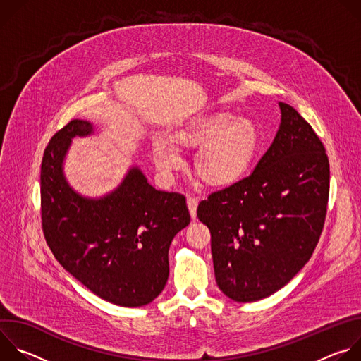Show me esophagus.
I'll return each mask as SVG.
<instances>
[{"label": "esophagus", "instance_id": "1", "mask_svg": "<svg viewBox=\"0 0 361 361\" xmlns=\"http://www.w3.org/2000/svg\"><path fill=\"white\" fill-rule=\"evenodd\" d=\"M187 205L192 219L197 217V207H198V200L195 197H187Z\"/></svg>", "mask_w": 361, "mask_h": 361}]
</instances>
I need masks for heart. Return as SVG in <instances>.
<instances>
[{"label":"heart","instance_id":"obj_1","mask_svg":"<svg viewBox=\"0 0 361 361\" xmlns=\"http://www.w3.org/2000/svg\"><path fill=\"white\" fill-rule=\"evenodd\" d=\"M176 140L199 147L194 167L201 180L212 185H226L238 180L254 161L260 148V130L250 118H235L224 111L197 116L183 124ZM154 160L163 176H171L181 164V151L170 138L154 147Z\"/></svg>","mask_w":361,"mask_h":361}]
</instances>
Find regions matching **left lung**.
Returning a JSON list of instances; mask_svg holds the SVG:
<instances>
[{"mask_svg": "<svg viewBox=\"0 0 361 361\" xmlns=\"http://www.w3.org/2000/svg\"><path fill=\"white\" fill-rule=\"evenodd\" d=\"M277 134L254 171L198 204L210 228L214 274L231 300L251 302L283 288L320 238L329 201L326 149L291 106L279 102Z\"/></svg>", "mask_w": 361, "mask_h": 361, "instance_id": "left-lung-1", "label": "left lung"}]
</instances>
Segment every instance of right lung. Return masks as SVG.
I'll return each mask as SVG.
<instances>
[{
  "label": "right lung",
  "mask_w": 361,
  "mask_h": 361,
  "mask_svg": "<svg viewBox=\"0 0 361 361\" xmlns=\"http://www.w3.org/2000/svg\"><path fill=\"white\" fill-rule=\"evenodd\" d=\"M99 133L73 120L48 142L41 164L42 230L57 262L99 298L141 307L164 290L169 248L190 224L185 197L154 188L133 164L121 183L101 197L68 183L64 163L75 137Z\"/></svg>",
  "instance_id": "right-lung-1"
}]
</instances>
